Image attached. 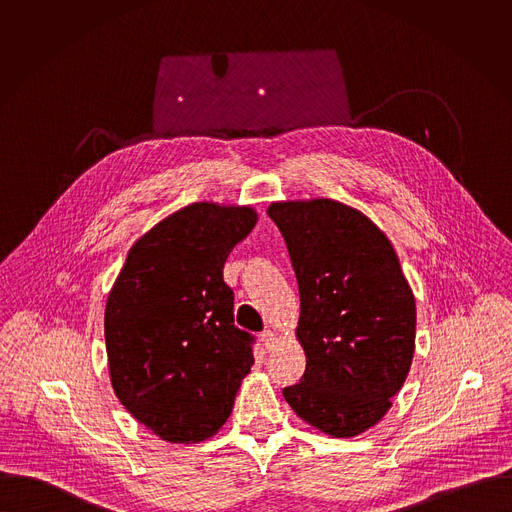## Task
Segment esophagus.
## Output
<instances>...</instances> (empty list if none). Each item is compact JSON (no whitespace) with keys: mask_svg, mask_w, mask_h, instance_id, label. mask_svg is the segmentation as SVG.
I'll return each mask as SVG.
<instances>
[{"mask_svg":"<svg viewBox=\"0 0 512 512\" xmlns=\"http://www.w3.org/2000/svg\"><path fill=\"white\" fill-rule=\"evenodd\" d=\"M274 341H276V337H274L272 331H262V333H260V343H262V347H264L266 351H272Z\"/></svg>","mask_w":512,"mask_h":512,"instance_id":"obj_1","label":"esophagus"}]
</instances>
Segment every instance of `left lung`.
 <instances>
[{"mask_svg":"<svg viewBox=\"0 0 512 512\" xmlns=\"http://www.w3.org/2000/svg\"><path fill=\"white\" fill-rule=\"evenodd\" d=\"M297 278L305 372L284 388L313 428L351 438L392 406L414 357L416 301L384 232L331 199L274 203Z\"/></svg>","mask_w":512,"mask_h":512,"instance_id":"left-lung-1","label":"left lung"}]
</instances>
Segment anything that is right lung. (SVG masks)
<instances>
[{"label":"right lung","mask_w":512,"mask_h":512,"mask_svg":"<svg viewBox=\"0 0 512 512\" xmlns=\"http://www.w3.org/2000/svg\"><path fill=\"white\" fill-rule=\"evenodd\" d=\"M254 224L250 207L189 205L132 246L108 295L114 392L161 439L217 434L254 365V335L234 325V292L222 280L228 254Z\"/></svg>","instance_id":"right-lung-1"}]
</instances>
